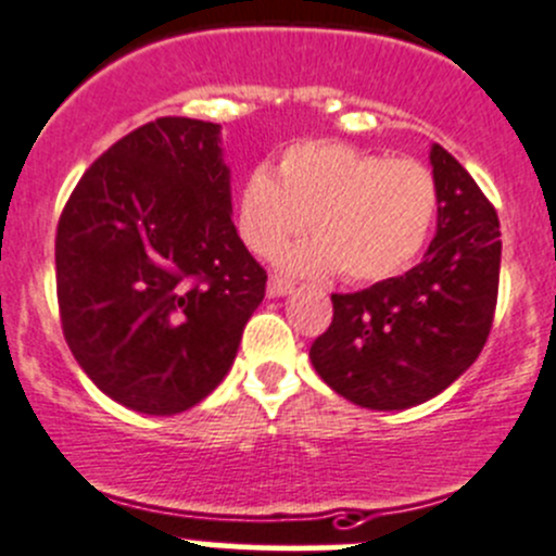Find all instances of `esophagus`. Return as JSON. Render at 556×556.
I'll use <instances>...</instances> for the list:
<instances>
[{"mask_svg":"<svg viewBox=\"0 0 556 556\" xmlns=\"http://www.w3.org/2000/svg\"><path fill=\"white\" fill-rule=\"evenodd\" d=\"M291 289H294V283L286 278L273 276L270 280H267V296H283V294H289Z\"/></svg>","mask_w":556,"mask_h":556,"instance_id":"1","label":"esophagus"}]
</instances>
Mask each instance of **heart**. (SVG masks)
Masks as SVG:
<instances>
[{
  "instance_id": "heart-1",
  "label": "heart",
  "mask_w": 556,
  "mask_h": 556,
  "mask_svg": "<svg viewBox=\"0 0 556 556\" xmlns=\"http://www.w3.org/2000/svg\"><path fill=\"white\" fill-rule=\"evenodd\" d=\"M438 213V186L414 159H383L343 142H296L280 156L278 178L260 167L238 197V232L270 256L311 227L307 243L280 254L294 273L340 270L354 283L403 270L421 251Z\"/></svg>"
}]
</instances>
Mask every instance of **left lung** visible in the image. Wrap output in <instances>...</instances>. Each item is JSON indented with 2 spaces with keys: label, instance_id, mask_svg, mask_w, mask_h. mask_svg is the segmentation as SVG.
I'll return each instance as SVG.
<instances>
[{
  "label": "left lung",
  "instance_id": "obj_1",
  "mask_svg": "<svg viewBox=\"0 0 556 556\" xmlns=\"http://www.w3.org/2000/svg\"><path fill=\"white\" fill-rule=\"evenodd\" d=\"M438 229L425 262L354 294L311 345L321 381L370 410H403L452 387L489 338L500 283V222L470 173L430 148Z\"/></svg>",
  "mask_w": 556,
  "mask_h": 556
}]
</instances>
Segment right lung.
Masks as SVG:
<instances>
[{
  "mask_svg": "<svg viewBox=\"0 0 556 556\" xmlns=\"http://www.w3.org/2000/svg\"><path fill=\"white\" fill-rule=\"evenodd\" d=\"M267 273L232 224L222 126L156 118L86 169L56 229L70 351L110 400L173 416L232 367Z\"/></svg>",
  "mask_w": 556,
  "mask_h": 556,
  "instance_id": "right-lung-1",
  "label": "right lung"
}]
</instances>
